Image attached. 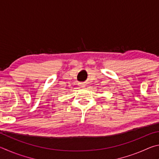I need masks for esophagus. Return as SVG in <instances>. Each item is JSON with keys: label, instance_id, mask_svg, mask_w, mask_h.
<instances>
[{"label": "esophagus", "instance_id": "34e87169", "mask_svg": "<svg viewBox=\"0 0 159 159\" xmlns=\"http://www.w3.org/2000/svg\"><path fill=\"white\" fill-rule=\"evenodd\" d=\"M80 87H85V84H83V83H81V84H80Z\"/></svg>", "mask_w": 159, "mask_h": 159}]
</instances>
